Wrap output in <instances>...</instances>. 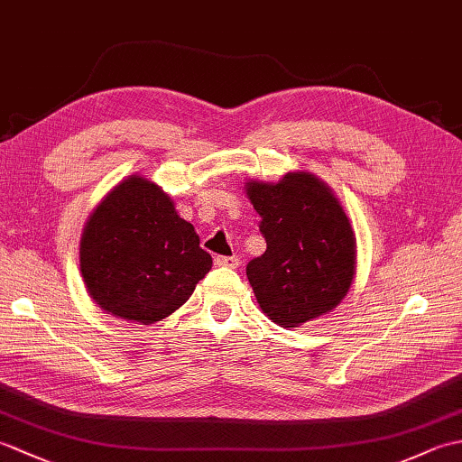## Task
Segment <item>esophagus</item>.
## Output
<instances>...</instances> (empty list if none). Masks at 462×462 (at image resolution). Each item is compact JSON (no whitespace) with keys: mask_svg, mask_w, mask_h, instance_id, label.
<instances>
[{"mask_svg":"<svg viewBox=\"0 0 462 462\" xmlns=\"http://www.w3.org/2000/svg\"><path fill=\"white\" fill-rule=\"evenodd\" d=\"M214 263L218 268H238L240 260L236 256H216Z\"/></svg>","mask_w":462,"mask_h":462,"instance_id":"1","label":"esophagus"}]
</instances>
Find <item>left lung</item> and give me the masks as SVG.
Returning a JSON list of instances; mask_svg holds the SVG:
<instances>
[{
	"instance_id": "8db88e82",
	"label": "left lung",
	"mask_w": 462,
	"mask_h": 462,
	"mask_svg": "<svg viewBox=\"0 0 462 462\" xmlns=\"http://www.w3.org/2000/svg\"><path fill=\"white\" fill-rule=\"evenodd\" d=\"M244 189L268 244L246 268L262 311L282 328H300L337 308L356 276L357 242L333 190L306 171Z\"/></svg>"
}]
</instances>
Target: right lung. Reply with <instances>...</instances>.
I'll return each mask as SVG.
<instances>
[{"instance_id":"obj_1","label":"right lung","mask_w":462,"mask_h":462,"mask_svg":"<svg viewBox=\"0 0 462 462\" xmlns=\"http://www.w3.org/2000/svg\"><path fill=\"white\" fill-rule=\"evenodd\" d=\"M79 263L87 293L105 313L151 326L192 296L212 258L171 196L131 174L87 218Z\"/></svg>"}]
</instances>
